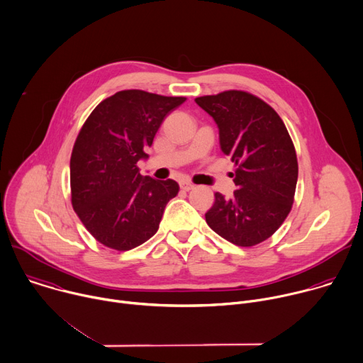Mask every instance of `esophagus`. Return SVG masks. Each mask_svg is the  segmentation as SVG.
Wrapping results in <instances>:
<instances>
[{
    "label": "esophagus",
    "mask_w": 363,
    "mask_h": 363,
    "mask_svg": "<svg viewBox=\"0 0 363 363\" xmlns=\"http://www.w3.org/2000/svg\"><path fill=\"white\" fill-rule=\"evenodd\" d=\"M179 185H181V189H184V191H191V189H194V184H191V182H188V181H182Z\"/></svg>",
    "instance_id": "esophagus-1"
}]
</instances>
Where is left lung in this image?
I'll list each match as a JSON object with an SVG mask.
<instances>
[{"mask_svg": "<svg viewBox=\"0 0 363 363\" xmlns=\"http://www.w3.org/2000/svg\"><path fill=\"white\" fill-rule=\"evenodd\" d=\"M195 102L213 118L220 150L236 165L233 195L215 194L206 223L238 247H254L291 212L298 181L292 140L275 109L252 94L225 91Z\"/></svg>", "mask_w": 363, "mask_h": 363, "instance_id": "8db88e82", "label": "left lung"}]
</instances>
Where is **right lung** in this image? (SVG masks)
Returning <instances> with one entry per match:
<instances>
[{
  "label": "right lung",
  "mask_w": 363,
  "mask_h": 363,
  "mask_svg": "<svg viewBox=\"0 0 363 363\" xmlns=\"http://www.w3.org/2000/svg\"><path fill=\"white\" fill-rule=\"evenodd\" d=\"M141 89L119 91L91 112L69 162L72 208L102 245L130 251L160 228L164 209L177 196L174 179L141 175L137 162L168 113L185 102Z\"/></svg>",
  "instance_id": "right-lung-1"
}]
</instances>
